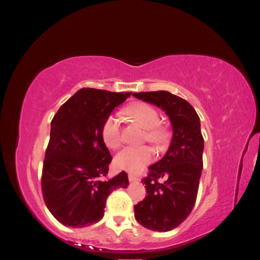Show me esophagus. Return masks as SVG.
I'll return each instance as SVG.
<instances>
[{"label":"esophagus","instance_id":"obj_1","mask_svg":"<svg viewBox=\"0 0 260 260\" xmlns=\"http://www.w3.org/2000/svg\"><path fill=\"white\" fill-rule=\"evenodd\" d=\"M128 178H129V181L130 182H136V181H139V178L137 177V176H135V175H129L128 176Z\"/></svg>","mask_w":260,"mask_h":260}]
</instances>
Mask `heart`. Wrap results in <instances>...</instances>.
I'll return each mask as SVG.
<instances>
[{
  "mask_svg": "<svg viewBox=\"0 0 260 260\" xmlns=\"http://www.w3.org/2000/svg\"><path fill=\"white\" fill-rule=\"evenodd\" d=\"M131 119L139 122L146 129V139L154 144H162L167 139V132L158 123L160 117L158 112L149 104L136 103L125 109ZM102 138L109 148H117L121 143L120 118L118 115H109L102 125ZM153 158V151L149 147L128 146L115 157V165L118 169L129 172H140Z\"/></svg>",
  "mask_w": 260,
  "mask_h": 260,
  "instance_id": "b5f03b06",
  "label": "heart"
}]
</instances>
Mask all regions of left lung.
I'll return each instance as SVG.
<instances>
[{
	"label": "left lung",
	"instance_id": "1",
	"mask_svg": "<svg viewBox=\"0 0 260 260\" xmlns=\"http://www.w3.org/2000/svg\"><path fill=\"white\" fill-rule=\"evenodd\" d=\"M133 96L166 113L172 127L167 153L149 166L145 199L135 206L137 221L148 230L167 232L182 223L195 205L203 169L204 139L192 105L168 91L139 92ZM164 178V183H158Z\"/></svg>",
	"mask_w": 260,
	"mask_h": 260
}]
</instances>
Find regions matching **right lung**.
<instances>
[{
	"label": "right lung",
	"instance_id": "1",
	"mask_svg": "<svg viewBox=\"0 0 260 260\" xmlns=\"http://www.w3.org/2000/svg\"><path fill=\"white\" fill-rule=\"evenodd\" d=\"M131 93L84 88L54 116L41 186L46 207L61 224L96 223L104 216L108 195L128 187L124 171L105 179L112 156L102 138V125Z\"/></svg>",
	"mask_w": 260,
	"mask_h": 260
}]
</instances>
